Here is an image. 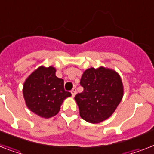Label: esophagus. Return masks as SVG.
Returning <instances> with one entry per match:
<instances>
[{
  "label": "esophagus",
  "mask_w": 154,
  "mask_h": 154,
  "mask_svg": "<svg viewBox=\"0 0 154 154\" xmlns=\"http://www.w3.org/2000/svg\"><path fill=\"white\" fill-rule=\"evenodd\" d=\"M71 93H72V97H74L75 95H76V88H73V89L71 90Z\"/></svg>",
  "instance_id": "1"
}]
</instances>
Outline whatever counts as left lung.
I'll use <instances>...</instances> for the list:
<instances>
[{
  "instance_id": "1",
  "label": "left lung",
  "mask_w": 154,
  "mask_h": 154,
  "mask_svg": "<svg viewBox=\"0 0 154 154\" xmlns=\"http://www.w3.org/2000/svg\"><path fill=\"white\" fill-rule=\"evenodd\" d=\"M80 85L84 90L75 96V100L80 116L88 122L97 123L109 118L122 98L120 77L109 69H88L84 72Z\"/></svg>"
}]
</instances>
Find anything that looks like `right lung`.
<instances>
[{"label":"right lung","mask_w":154,"mask_h":154,"mask_svg":"<svg viewBox=\"0 0 154 154\" xmlns=\"http://www.w3.org/2000/svg\"><path fill=\"white\" fill-rule=\"evenodd\" d=\"M55 69L39 67L23 85V97L27 107L43 118L58 113L62 101L71 96L64 88V81L55 75Z\"/></svg>","instance_id":"1"}]
</instances>
